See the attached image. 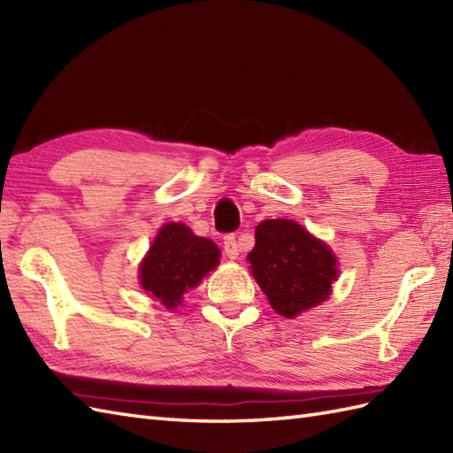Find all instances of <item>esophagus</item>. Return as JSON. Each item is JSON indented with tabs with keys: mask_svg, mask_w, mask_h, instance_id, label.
I'll list each match as a JSON object with an SVG mask.
<instances>
[{
	"mask_svg": "<svg viewBox=\"0 0 453 453\" xmlns=\"http://www.w3.org/2000/svg\"><path fill=\"white\" fill-rule=\"evenodd\" d=\"M224 251L229 258H237L239 255V245H237V239L234 234H227L224 237Z\"/></svg>",
	"mask_w": 453,
	"mask_h": 453,
	"instance_id": "obj_1",
	"label": "esophagus"
}]
</instances>
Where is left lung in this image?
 Returning a JSON list of instances; mask_svg holds the SVG:
<instances>
[{
  "mask_svg": "<svg viewBox=\"0 0 453 453\" xmlns=\"http://www.w3.org/2000/svg\"><path fill=\"white\" fill-rule=\"evenodd\" d=\"M247 258L274 311L288 319L326 300L339 274L331 249L290 219L261 221Z\"/></svg>",
  "mask_w": 453,
  "mask_h": 453,
  "instance_id": "obj_1",
  "label": "left lung"
}]
</instances>
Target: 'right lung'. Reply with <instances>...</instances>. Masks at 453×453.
I'll list each match as a JSON object with an SVG mask.
<instances>
[{
    "label": "right lung",
    "instance_id": "obj_1",
    "mask_svg": "<svg viewBox=\"0 0 453 453\" xmlns=\"http://www.w3.org/2000/svg\"><path fill=\"white\" fill-rule=\"evenodd\" d=\"M219 249L206 237H196L187 226L165 224L140 266L142 288L167 310L177 307L182 294L218 266Z\"/></svg>",
    "mask_w": 453,
    "mask_h": 453
}]
</instances>
